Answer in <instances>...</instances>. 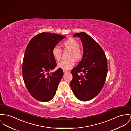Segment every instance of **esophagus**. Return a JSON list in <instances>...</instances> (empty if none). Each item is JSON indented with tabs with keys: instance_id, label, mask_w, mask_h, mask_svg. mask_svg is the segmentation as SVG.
<instances>
[{
	"instance_id": "1",
	"label": "esophagus",
	"mask_w": 131,
	"mask_h": 131,
	"mask_svg": "<svg viewBox=\"0 0 131 131\" xmlns=\"http://www.w3.org/2000/svg\"><path fill=\"white\" fill-rule=\"evenodd\" d=\"M63 73H66L68 72V71L67 70H63Z\"/></svg>"
}]
</instances>
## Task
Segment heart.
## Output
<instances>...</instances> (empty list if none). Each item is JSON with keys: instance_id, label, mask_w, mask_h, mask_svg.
Returning <instances> with one entry per match:
<instances>
[{"instance_id": "1", "label": "heart", "mask_w": 131, "mask_h": 131, "mask_svg": "<svg viewBox=\"0 0 131 131\" xmlns=\"http://www.w3.org/2000/svg\"><path fill=\"white\" fill-rule=\"evenodd\" d=\"M63 47L66 49L70 50L69 58L68 60H63L58 64L59 68L64 70H70L74 65L73 58L79 61L82 57L83 52L79 47V42L73 38H70L64 41L62 43ZM62 49L59 46H55L52 48V54L53 58L58 61L61 59Z\"/></svg>"}]
</instances>
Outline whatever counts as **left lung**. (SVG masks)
<instances>
[{"label": "left lung", "instance_id": "1", "mask_svg": "<svg viewBox=\"0 0 131 131\" xmlns=\"http://www.w3.org/2000/svg\"><path fill=\"white\" fill-rule=\"evenodd\" d=\"M73 36L80 38L83 54L81 61L72 69L73 78L70 84L76 97L86 101L97 96L103 87L108 71L107 60L102 48L89 35L80 32Z\"/></svg>", "mask_w": 131, "mask_h": 131}]
</instances>
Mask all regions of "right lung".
Instances as JSON below:
<instances>
[{"instance_id": "1", "label": "right lung", "mask_w": 131, "mask_h": 131, "mask_svg": "<svg viewBox=\"0 0 131 131\" xmlns=\"http://www.w3.org/2000/svg\"><path fill=\"white\" fill-rule=\"evenodd\" d=\"M66 36L50 33L36 35L27 46L22 64L24 83L31 96L41 102H48L54 96L63 72L57 66L52 48Z\"/></svg>"}]
</instances>
